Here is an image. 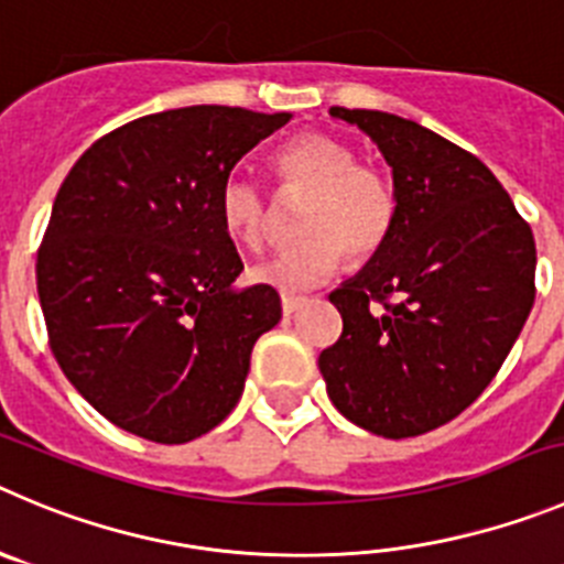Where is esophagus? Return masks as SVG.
Instances as JSON below:
<instances>
[{
    "instance_id": "obj_1",
    "label": "esophagus",
    "mask_w": 564,
    "mask_h": 564,
    "mask_svg": "<svg viewBox=\"0 0 564 564\" xmlns=\"http://www.w3.org/2000/svg\"><path fill=\"white\" fill-rule=\"evenodd\" d=\"M303 303H306V297H300V294H283V297H281V308H283V314H286V317H289V314L297 312Z\"/></svg>"
}]
</instances>
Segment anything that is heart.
<instances>
[{
  "instance_id": "b5f03b06",
  "label": "heart",
  "mask_w": 564,
  "mask_h": 564,
  "mask_svg": "<svg viewBox=\"0 0 564 564\" xmlns=\"http://www.w3.org/2000/svg\"><path fill=\"white\" fill-rule=\"evenodd\" d=\"M275 172L283 188L306 192L297 214L294 245L258 261L250 278L278 292H306L339 270L341 252L350 261L376 256L398 217L392 177L372 163L356 161V150L328 133H303L275 152ZM225 230L250 250L270 234V203L258 183L228 177L219 192Z\"/></svg>"
}]
</instances>
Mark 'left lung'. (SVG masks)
Wrapping results in <instances>:
<instances>
[{
    "label": "left lung",
    "mask_w": 564,
    "mask_h": 564,
    "mask_svg": "<svg viewBox=\"0 0 564 564\" xmlns=\"http://www.w3.org/2000/svg\"><path fill=\"white\" fill-rule=\"evenodd\" d=\"M330 116L378 144L398 217L365 270L330 292L341 336L319 372L350 423L417 436L465 412L501 370L534 306V236L498 177L434 130L383 110Z\"/></svg>",
    "instance_id": "left-lung-1"
}]
</instances>
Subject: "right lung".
Masks as SVG:
<instances>
[{
    "instance_id": "obj_1",
    "label": "right lung",
    "mask_w": 564,
    "mask_h": 564,
    "mask_svg": "<svg viewBox=\"0 0 564 564\" xmlns=\"http://www.w3.org/2000/svg\"><path fill=\"white\" fill-rule=\"evenodd\" d=\"M289 119L228 105L141 116L63 181L35 261L41 312L63 376L119 429L181 445L239 403L281 297L234 286L245 264L219 192Z\"/></svg>"
}]
</instances>
